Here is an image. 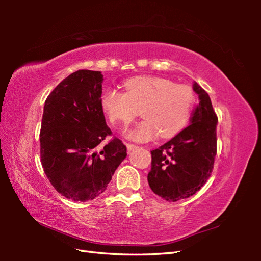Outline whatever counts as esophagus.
<instances>
[{
	"mask_svg": "<svg viewBox=\"0 0 261 261\" xmlns=\"http://www.w3.org/2000/svg\"><path fill=\"white\" fill-rule=\"evenodd\" d=\"M136 147H137V146H136V145H132V143H126L127 151H131V150H134V149H135Z\"/></svg>",
	"mask_w": 261,
	"mask_h": 261,
	"instance_id": "esophagus-1",
	"label": "esophagus"
}]
</instances>
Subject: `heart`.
I'll return each mask as SVG.
<instances>
[{"instance_id": "heart-1", "label": "heart", "mask_w": 261, "mask_h": 261, "mask_svg": "<svg viewBox=\"0 0 261 261\" xmlns=\"http://www.w3.org/2000/svg\"><path fill=\"white\" fill-rule=\"evenodd\" d=\"M124 88L125 93L113 88L104 91L101 105L114 125H129L141 111L145 120L126 132L131 140L146 142L158 134L162 138H171L191 119L195 95L190 86L162 77L138 76L125 81Z\"/></svg>"}]
</instances>
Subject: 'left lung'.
Segmentation results:
<instances>
[{
  "instance_id": "obj_1",
  "label": "left lung",
  "mask_w": 261,
  "mask_h": 261,
  "mask_svg": "<svg viewBox=\"0 0 261 261\" xmlns=\"http://www.w3.org/2000/svg\"><path fill=\"white\" fill-rule=\"evenodd\" d=\"M193 90L198 95L199 103L193 111L191 124L151 151L149 186L168 202L194 195L213 170L218 116L208 94L196 82Z\"/></svg>"
}]
</instances>
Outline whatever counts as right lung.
<instances>
[{"label": "right lung", "instance_id": "add662e5", "mask_svg": "<svg viewBox=\"0 0 261 261\" xmlns=\"http://www.w3.org/2000/svg\"><path fill=\"white\" fill-rule=\"evenodd\" d=\"M101 71L81 69L49 94L40 129L43 171L59 194L73 201L94 199L107 190L126 147L112 136L101 105Z\"/></svg>", "mask_w": 261, "mask_h": 261}]
</instances>
